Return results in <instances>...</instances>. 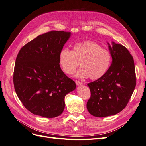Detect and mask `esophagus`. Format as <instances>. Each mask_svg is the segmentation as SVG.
I'll list each match as a JSON object with an SVG mask.
<instances>
[{
    "label": "esophagus",
    "instance_id": "34e87169",
    "mask_svg": "<svg viewBox=\"0 0 146 146\" xmlns=\"http://www.w3.org/2000/svg\"><path fill=\"white\" fill-rule=\"evenodd\" d=\"M76 85L77 86H80V85H83V83L79 82V81H77V80L76 81Z\"/></svg>",
    "mask_w": 146,
    "mask_h": 146
}]
</instances>
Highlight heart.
I'll use <instances>...</instances> for the list:
<instances>
[{
	"instance_id": "b5f03b06",
	"label": "heart",
	"mask_w": 146,
	"mask_h": 146,
	"mask_svg": "<svg viewBox=\"0 0 146 146\" xmlns=\"http://www.w3.org/2000/svg\"><path fill=\"white\" fill-rule=\"evenodd\" d=\"M111 61V54L108 50L90 40L76 43L73 51L64 47L58 55L59 65L64 72L73 74L80 62L82 68L77 72L76 77L80 78L89 77L91 80L102 77L108 70Z\"/></svg>"
}]
</instances>
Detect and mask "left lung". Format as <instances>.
<instances>
[{
    "label": "left lung",
    "instance_id": "left-lung-1",
    "mask_svg": "<svg viewBox=\"0 0 146 146\" xmlns=\"http://www.w3.org/2000/svg\"><path fill=\"white\" fill-rule=\"evenodd\" d=\"M112 63L104 76L89 83L88 111L95 117L115 115L126 107L136 86L134 60L126 47L107 42Z\"/></svg>",
    "mask_w": 146,
    "mask_h": 146
}]
</instances>
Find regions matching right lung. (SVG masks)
Instances as JSON below:
<instances>
[{"label":"right lung","mask_w":146,"mask_h":146,"mask_svg":"<svg viewBox=\"0 0 146 146\" xmlns=\"http://www.w3.org/2000/svg\"><path fill=\"white\" fill-rule=\"evenodd\" d=\"M71 33L51 31L39 35L21 48L15 65L16 94L33 114L47 118L60 116L64 98L76 84L61 69L58 55Z\"/></svg>","instance_id":"add662e5"}]
</instances>
